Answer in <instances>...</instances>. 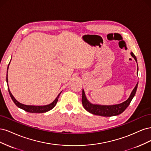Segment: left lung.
Here are the masks:
<instances>
[{"instance_id": "8db88e82", "label": "left lung", "mask_w": 151, "mask_h": 151, "mask_svg": "<svg viewBox=\"0 0 151 151\" xmlns=\"http://www.w3.org/2000/svg\"><path fill=\"white\" fill-rule=\"evenodd\" d=\"M130 55L132 56L135 61L137 62V58L134 55L132 52H130ZM138 70V68H137ZM137 75H138V71H137ZM138 86V83L137 85H135V88L133 89L132 93H131L129 98L123 103H121L120 104L113 105H97V104H92L90 102L86 99V97L85 94V91L83 90L82 91V99L81 101L83 107L86 110H87L88 112L94 114L96 115H100L103 116H111L115 115H118L122 114L123 111L127 108V106L130 104L131 101H132L134 96L135 95L136 91H137Z\"/></svg>"}]
</instances>
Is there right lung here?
Instances as JSON below:
<instances>
[{
	"mask_svg": "<svg viewBox=\"0 0 151 151\" xmlns=\"http://www.w3.org/2000/svg\"><path fill=\"white\" fill-rule=\"evenodd\" d=\"M10 64V63H9L8 67H7V70L9 68V65ZM6 81L7 83H8V78H7V76H6ZM8 91L9 95H10L12 100H13L14 103L17 106H18L19 108H20L24 110H25L27 112H30V113H45L46 112V111H48L49 110H51L55 106V105L57 104V101L58 100V98H59V96L61 94V93L57 96L56 99L53 101L51 104L47 105H43V106H35V105H24L21 103H19L18 101L16 100V99L14 98V96L12 95L11 93L10 90H9V87H8Z\"/></svg>",
	"mask_w": 151,
	"mask_h": 151,
	"instance_id": "add662e5",
	"label": "right lung"
}]
</instances>
